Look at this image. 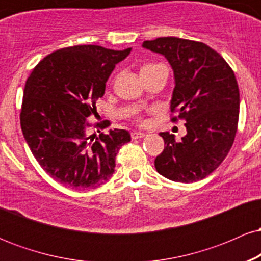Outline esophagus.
Segmentation results:
<instances>
[{"label":"esophagus","instance_id":"obj_1","mask_svg":"<svg viewBox=\"0 0 261 261\" xmlns=\"http://www.w3.org/2000/svg\"><path fill=\"white\" fill-rule=\"evenodd\" d=\"M146 134L143 133H137V131H134V133H131V139L133 140H139V139H142V137H145Z\"/></svg>","mask_w":261,"mask_h":261}]
</instances>
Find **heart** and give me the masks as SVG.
I'll list each match as a JSON object with an SVG mask.
<instances>
[{"mask_svg":"<svg viewBox=\"0 0 261 261\" xmlns=\"http://www.w3.org/2000/svg\"><path fill=\"white\" fill-rule=\"evenodd\" d=\"M151 66H153V65H145V66H143V67H142V68H141V70H143V68H147V67H151ZM137 121H139V122H142V119H141V118H137Z\"/></svg>","mask_w":261,"mask_h":261,"instance_id":"heart-1","label":"heart"}]
</instances>
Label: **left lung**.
Returning a JSON list of instances; mask_svg holds the SVG:
<instances>
[{
    "mask_svg": "<svg viewBox=\"0 0 261 261\" xmlns=\"http://www.w3.org/2000/svg\"><path fill=\"white\" fill-rule=\"evenodd\" d=\"M173 67L175 87L170 120H185L187 135L176 142L161 133L164 149L154 160L161 175L179 182L201 180L228 154L238 128L239 89L226 60L200 41L166 37L143 41ZM176 115L174 116V114Z\"/></svg>",
    "mask_w": 261,
    "mask_h": 261,
    "instance_id": "left-lung-1",
    "label": "left lung"
}]
</instances>
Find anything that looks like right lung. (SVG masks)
<instances>
[{
  "instance_id": "1",
  "label": "right lung",
  "mask_w": 261,
  "mask_h": 261,
  "mask_svg": "<svg viewBox=\"0 0 261 261\" xmlns=\"http://www.w3.org/2000/svg\"><path fill=\"white\" fill-rule=\"evenodd\" d=\"M130 51L98 45L64 47L45 56L27 80L23 136L41 168L64 187H100L113 175L119 149L131 140L122 128L103 133L109 120H88L98 116L95 103L115 65Z\"/></svg>"
}]
</instances>
